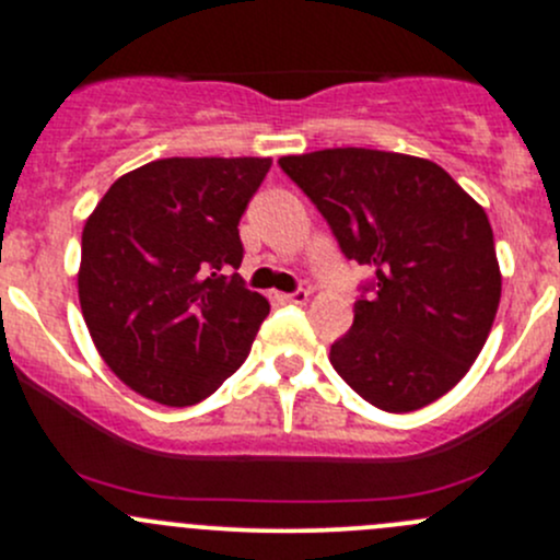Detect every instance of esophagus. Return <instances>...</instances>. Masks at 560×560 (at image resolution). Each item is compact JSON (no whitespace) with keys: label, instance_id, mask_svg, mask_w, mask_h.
<instances>
[{"label":"esophagus","instance_id":"esophagus-1","mask_svg":"<svg viewBox=\"0 0 560 560\" xmlns=\"http://www.w3.org/2000/svg\"><path fill=\"white\" fill-rule=\"evenodd\" d=\"M279 298L281 303H306L308 301V290H295V292H281Z\"/></svg>","mask_w":560,"mask_h":560}]
</instances>
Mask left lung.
<instances>
[{"label": "left lung", "instance_id": "1", "mask_svg": "<svg viewBox=\"0 0 560 560\" xmlns=\"http://www.w3.org/2000/svg\"><path fill=\"white\" fill-rule=\"evenodd\" d=\"M281 171L371 268L354 322L330 347L343 382L385 411L450 393L482 352L501 301L493 230L436 162L376 149L281 156Z\"/></svg>", "mask_w": 560, "mask_h": 560}]
</instances>
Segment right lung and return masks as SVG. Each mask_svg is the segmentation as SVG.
<instances>
[{"mask_svg": "<svg viewBox=\"0 0 560 560\" xmlns=\"http://www.w3.org/2000/svg\"><path fill=\"white\" fill-rule=\"evenodd\" d=\"M270 171L257 156H171L121 175L83 228V319L107 369L191 406L244 365L270 306L241 279L238 222Z\"/></svg>", "mask_w": 560, "mask_h": 560, "instance_id": "obj_1", "label": "right lung"}]
</instances>
